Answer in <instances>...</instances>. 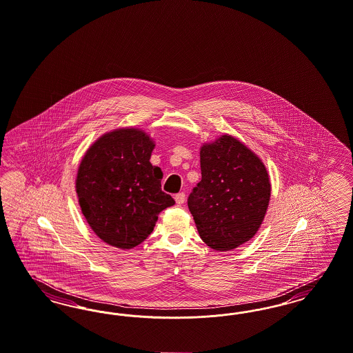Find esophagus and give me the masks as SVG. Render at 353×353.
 Listing matches in <instances>:
<instances>
[{"mask_svg":"<svg viewBox=\"0 0 353 353\" xmlns=\"http://www.w3.org/2000/svg\"><path fill=\"white\" fill-rule=\"evenodd\" d=\"M175 201H176V204L182 205L183 203L185 201V194H184V192L176 194V195H175Z\"/></svg>","mask_w":353,"mask_h":353,"instance_id":"1","label":"esophagus"}]
</instances>
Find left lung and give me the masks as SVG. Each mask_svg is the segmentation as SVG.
Here are the masks:
<instances>
[{
    "label": "left lung",
    "mask_w": 353,
    "mask_h": 353,
    "mask_svg": "<svg viewBox=\"0 0 353 353\" xmlns=\"http://www.w3.org/2000/svg\"><path fill=\"white\" fill-rule=\"evenodd\" d=\"M201 181L187 204L209 248L229 251L258 232L271 196L268 174L250 149L222 136L200 150Z\"/></svg>",
    "instance_id": "left-lung-1"
}]
</instances>
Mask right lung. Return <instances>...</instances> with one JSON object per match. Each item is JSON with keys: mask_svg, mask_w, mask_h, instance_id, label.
I'll list each match as a JSON object with an SVG mask.
<instances>
[{"mask_svg": "<svg viewBox=\"0 0 353 353\" xmlns=\"http://www.w3.org/2000/svg\"><path fill=\"white\" fill-rule=\"evenodd\" d=\"M153 141L139 130L102 136L81 161L76 190L81 210L105 243L128 250L153 232L159 213L175 204L161 190L163 172L150 163Z\"/></svg>", "mask_w": 353, "mask_h": 353, "instance_id": "obj_1", "label": "right lung"}]
</instances>
